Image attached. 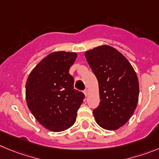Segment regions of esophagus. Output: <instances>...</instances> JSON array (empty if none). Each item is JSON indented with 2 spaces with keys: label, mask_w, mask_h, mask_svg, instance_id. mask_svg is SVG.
Listing matches in <instances>:
<instances>
[{
  "label": "esophagus",
  "mask_w": 159,
  "mask_h": 159,
  "mask_svg": "<svg viewBox=\"0 0 159 159\" xmlns=\"http://www.w3.org/2000/svg\"><path fill=\"white\" fill-rule=\"evenodd\" d=\"M84 94L85 95V96H88V94H89V91H88V89H84Z\"/></svg>",
  "instance_id": "esophagus-1"
}]
</instances>
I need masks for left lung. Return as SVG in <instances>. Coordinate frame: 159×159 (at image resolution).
Listing matches in <instances>:
<instances>
[{"label": "left lung", "instance_id": "8db88e82", "mask_svg": "<svg viewBox=\"0 0 159 159\" xmlns=\"http://www.w3.org/2000/svg\"><path fill=\"white\" fill-rule=\"evenodd\" d=\"M84 56L99 83L100 103L93 112L96 123L105 129H117L128 121L137 105L136 72L126 58L111 46H99Z\"/></svg>", "mask_w": 159, "mask_h": 159}]
</instances>
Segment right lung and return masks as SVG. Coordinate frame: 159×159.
I'll use <instances>...</instances> for the list:
<instances>
[{"label":"right lung","instance_id":"obj_1","mask_svg":"<svg viewBox=\"0 0 159 159\" xmlns=\"http://www.w3.org/2000/svg\"><path fill=\"white\" fill-rule=\"evenodd\" d=\"M76 53L56 52L41 60L31 71L26 84L27 106L44 128L60 132L70 128L84 99L75 89L69 69Z\"/></svg>","mask_w":159,"mask_h":159}]
</instances>
